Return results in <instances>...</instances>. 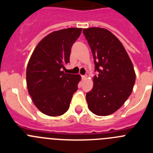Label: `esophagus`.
<instances>
[{
	"label": "esophagus",
	"instance_id": "obj_1",
	"mask_svg": "<svg viewBox=\"0 0 153 153\" xmlns=\"http://www.w3.org/2000/svg\"><path fill=\"white\" fill-rule=\"evenodd\" d=\"M82 78H83V79H87V78H88V76H87V75L83 76H82Z\"/></svg>",
	"mask_w": 153,
	"mask_h": 153
}]
</instances>
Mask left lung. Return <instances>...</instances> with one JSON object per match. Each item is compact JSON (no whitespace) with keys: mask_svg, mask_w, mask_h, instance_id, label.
<instances>
[{"mask_svg":"<svg viewBox=\"0 0 153 153\" xmlns=\"http://www.w3.org/2000/svg\"><path fill=\"white\" fill-rule=\"evenodd\" d=\"M93 53L95 70L93 86L86 93L88 108L97 116H108L118 110L129 98L136 81L132 61L122 43L108 30H83Z\"/></svg>","mask_w":153,"mask_h":153,"instance_id":"left-lung-1","label":"left lung"}]
</instances>
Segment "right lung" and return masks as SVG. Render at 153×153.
<instances>
[{
	"mask_svg": "<svg viewBox=\"0 0 153 153\" xmlns=\"http://www.w3.org/2000/svg\"><path fill=\"white\" fill-rule=\"evenodd\" d=\"M81 31L82 28L74 27L53 31L39 42L31 54L27 86L32 101L44 114H64L77 90L80 75L65 74L63 69L70 63L71 47Z\"/></svg>",
	"mask_w": 153,
	"mask_h": 153,
	"instance_id": "right-lung-1",
	"label": "right lung"
}]
</instances>
